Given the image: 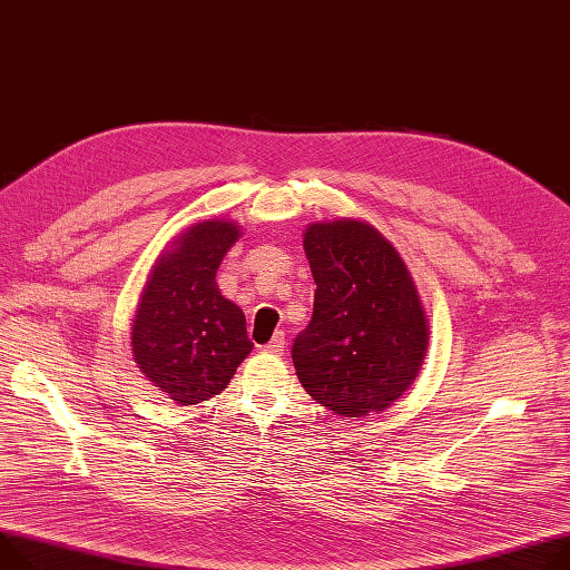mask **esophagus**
I'll return each instance as SVG.
<instances>
[{"mask_svg":"<svg viewBox=\"0 0 570 570\" xmlns=\"http://www.w3.org/2000/svg\"><path fill=\"white\" fill-rule=\"evenodd\" d=\"M284 347H286L284 332H275V336L271 338V343H268V345H264V350H266V352H271V354H282V352H284Z\"/></svg>","mask_w":570,"mask_h":570,"instance_id":"obj_1","label":"esophagus"}]
</instances>
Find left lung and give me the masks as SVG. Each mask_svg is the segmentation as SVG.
<instances>
[{"mask_svg": "<svg viewBox=\"0 0 570 570\" xmlns=\"http://www.w3.org/2000/svg\"><path fill=\"white\" fill-rule=\"evenodd\" d=\"M314 314L293 341L304 391L345 419L391 406L416 380L430 330L397 249L368 223L341 218L304 232Z\"/></svg>", "mask_w": 570, "mask_h": 570, "instance_id": "1", "label": "left lung"}]
</instances>
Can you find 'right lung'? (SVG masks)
Masks as SVG:
<instances>
[{
  "label": "right lung",
  "mask_w": 570,
  "mask_h": 570,
  "mask_svg": "<svg viewBox=\"0 0 570 570\" xmlns=\"http://www.w3.org/2000/svg\"><path fill=\"white\" fill-rule=\"evenodd\" d=\"M238 236L240 227L229 220L193 225L157 258L140 293L131 327L134 361L177 404L225 391L252 352L243 312L216 284Z\"/></svg>",
  "instance_id": "1"
}]
</instances>
